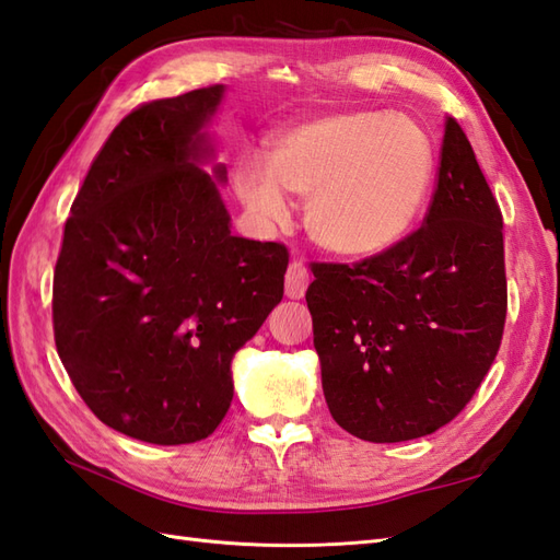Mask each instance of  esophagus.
I'll return each mask as SVG.
<instances>
[{
    "instance_id": "esophagus-1",
    "label": "esophagus",
    "mask_w": 560,
    "mask_h": 560,
    "mask_svg": "<svg viewBox=\"0 0 560 560\" xmlns=\"http://www.w3.org/2000/svg\"><path fill=\"white\" fill-rule=\"evenodd\" d=\"M311 283V271L303 265V259H293L287 269V295L289 299H303Z\"/></svg>"
}]
</instances>
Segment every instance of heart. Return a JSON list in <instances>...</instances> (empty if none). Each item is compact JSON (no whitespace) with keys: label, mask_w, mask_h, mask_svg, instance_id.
Instances as JSON below:
<instances>
[{"label":"heart","mask_w":560,"mask_h":560,"mask_svg":"<svg viewBox=\"0 0 560 560\" xmlns=\"http://www.w3.org/2000/svg\"><path fill=\"white\" fill-rule=\"evenodd\" d=\"M433 177V144L409 115L347 110L289 129L267 151V168L235 171L243 205L265 223L305 199L311 241L339 257H371L407 235Z\"/></svg>","instance_id":"obj_1"}]
</instances>
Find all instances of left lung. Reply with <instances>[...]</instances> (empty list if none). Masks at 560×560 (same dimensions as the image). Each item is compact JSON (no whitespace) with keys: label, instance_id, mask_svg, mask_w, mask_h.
Here are the masks:
<instances>
[{"label":"left lung","instance_id":"obj_1","mask_svg":"<svg viewBox=\"0 0 560 560\" xmlns=\"http://www.w3.org/2000/svg\"><path fill=\"white\" fill-rule=\"evenodd\" d=\"M305 301L331 419L368 443L438 431L501 349L503 213L455 117L419 231L355 265L313 261Z\"/></svg>","mask_w":560,"mask_h":560}]
</instances>
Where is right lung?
Here are the masks:
<instances>
[{"label":"right lung","instance_id":"add662e5","mask_svg":"<svg viewBox=\"0 0 560 560\" xmlns=\"http://www.w3.org/2000/svg\"><path fill=\"white\" fill-rule=\"evenodd\" d=\"M223 86L139 105L93 159L52 283L57 353L86 407L129 438L185 445L217 431L231 361L283 299L289 249L231 235L199 168ZM225 180V168H213Z\"/></svg>","mask_w":560,"mask_h":560}]
</instances>
